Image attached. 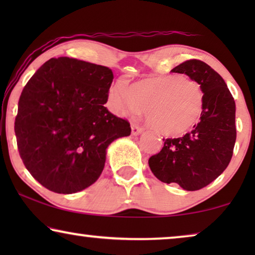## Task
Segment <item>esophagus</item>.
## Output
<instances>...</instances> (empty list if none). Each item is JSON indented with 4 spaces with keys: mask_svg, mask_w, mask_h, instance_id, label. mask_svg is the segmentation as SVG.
<instances>
[{
    "mask_svg": "<svg viewBox=\"0 0 255 255\" xmlns=\"http://www.w3.org/2000/svg\"><path fill=\"white\" fill-rule=\"evenodd\" d=\"M131 131H132V134H133V135H138L142 132V128H140L137 124H132L131 125Z\"/></svg>",
    "mask_w": 255,
    "mask_h": 255,
    "instance_id": "esophagus-1",
    "label": "esophagus"
}]
</instances>
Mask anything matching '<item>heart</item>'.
<instances>
[{"label":"heart","instance_id":"obj_1","mask_svg":"<svg viewBox=\"0 0 255 255\" xmlns=\"http://www.w3.org/2000/svg\"><path fill=\"white\" fill-rule=\"evenodd\" d=\"M108 106L121 116H134L145 108L149 127L163 135L176 137L200 122L204 94L195 80L186 76H151L131 87L123 81L115 83L108 93Z\"/></svg>","mask_w":255,"mask_h":255}]
</instances>
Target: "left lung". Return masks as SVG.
Returning a JSON list of instances; mask_svg holds the SVG:
<instances>
[{
    "mask_svg": "<svg viewBox=\"0 0 255 255\" xmlns=\"http://www.w3.org/2000/svg\"><path fill=\"white\" fill-rule=\"evenodd\" d=\"M173 73L201 86L204 109L200 123L181 138L163 139V147L148 159L156 179L194 191L217 179L231 161L237 138L236 103L224 79L201 60L184 61Z\"/></svg>",
    "mask_w": 255,
    "mask_h": 255,
    "instance_id": "obj_1",
    "label": "left lung"
}]
</instances>
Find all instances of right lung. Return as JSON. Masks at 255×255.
<instances>
[{"label": "right lung", "instance_id": "1", "mask_svg": "<svg viewBox=\"0 0 255 255\" xmlns=\"http://www.w3.org/2000/svg\"><path fill=\"white\" fill-rule=\"evenodd\" d=\"M111 69L60 57L32 75L18 101L15 134L19 155L31 175L58 194L81 191L99 179L107 148L128 137V121L104 104Z\"/></svg>", "mask_w": 255, "mask_h": 255}]
</instances>
